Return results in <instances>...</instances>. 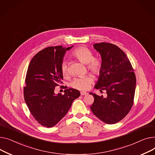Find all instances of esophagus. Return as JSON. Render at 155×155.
Wrapping results in <instances>:
<instances>
[{"label":"esophagus","instance_id":"1","mask_svg":"<svg viewBox=\"0 0 155 155\" xmlns=\"http://www.w3.org/2000/svg\"><path fill=\"white\" fill-rule=\"evenodd\" d=\"M87 92H85V91H81V96H85V95H87Z\"/></svg>","mask_w":155,"mask_h":155}]
</instances>
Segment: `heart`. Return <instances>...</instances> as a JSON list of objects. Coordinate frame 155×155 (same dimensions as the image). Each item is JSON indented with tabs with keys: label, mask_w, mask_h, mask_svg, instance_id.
<instances>
[{
	"label": "heart",
	"mask_w": 155,
	"mask_h": 155,
	"mask_svg": "<svg viewBox=\"0 0 155 155\" xmlns=\"http://www.w3.org/2000/svg\"><path fill=\"white\" fill-rule=\"evenodd\" d=\"M72 56L78 59L84 64H87L88 69L94 74H99L102 69V61L99 58H94V54L88 48L79 47L76 48L72 53ZM61 71L64 76L68 74L67 63L63 62L61 66ZM93 79L90 76L75 78L71 83V86L74 88L79 90H86L89 88Z\"/></svg>",
	"instance_id": "b5f03b06"
}]
</instances>
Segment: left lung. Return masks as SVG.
Masks as SVG:
<instances>
[{"mask_svg":"<svg viewBox=\"0 0 155 155\" xmlns=\"http://www.w3.org/2000/svg\"><path fill=\"white\" fill-rule=\"evenodd\" d=\"M100 54L102 69L94 88L105 90L106 97L89 93L94 101L90 107L93 114L106 124H115L128 114L133 104L136 76L129 59L117 45L101 42L93 45Z\"/></svg>","mask_w":155,"mask_h":155,"instance_id":"1","label":"left lung"}]
</instances>
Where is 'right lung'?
I'll return each instance as SVG.
<instances>
[{
    "instance_id": "obj_1",
    "label": "right lung",
    "mask_w": 155,
    "mask_h": 155,
    "mask_svg": "<svg viewBox=\"0 0 155 155\" xmlns=\"http://www.w3.org/2000/svg\"><path fill=\"white\" fill-rule=\"evenodd\" d=\"M69 48L49 47L33 57L27 69L24 89L25 102L34 119L51 128L65 116L74 99L80 96L78 90L66 88L63 95L55 93V87L62 83L61 66Z\"/></svg>"
}]
</instances>
